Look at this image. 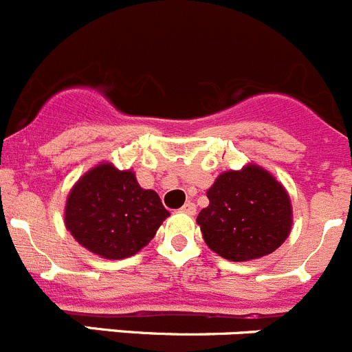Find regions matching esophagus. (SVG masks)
Masks as SVG:
<instances>
[{
	"label": "esophagus",
	"mask_w": 352,
	"mask_h": 352,
	"mask_svg": "<svg viewBox=\"0 0 352 352\" xmlns=\"http://www.w3.org/2000/svg\"><path fill=\"white\" fill-rule=\"evenodd\" d=\"M182 212H186V214L189 215H195L196 214V205L192 204V201H188V204H184V207L180 208Z\"/></svg>",
	"instance_id": "obj_1"
}]
</instances>
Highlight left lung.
I'll return each mask as SVG.
<instances>
[{"mask_svg": "<svg viewBox=\"0 0 352 352\" xmlns=\"http://www.w3.org/2000/svg\"><path fill=\"white\" fill-rule=\"evenodd\" d=\"M208 207L198 224L212 251L231 261H249L274 252L291 230L286 189L259 166L217 177L207 191Z\"/></svg>", "mask_w": 352, "mask_h": 352, "instance_id": "8db88e82", "label": "left lung"}]
</instances>
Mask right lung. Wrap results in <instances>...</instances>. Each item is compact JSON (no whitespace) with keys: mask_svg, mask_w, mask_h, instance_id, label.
I'll list each match as a JSON object with an SVG mask.
<instances>
[{"mask_svg":"<svg viewBox=\"0 0 352 352\" xmlns=\"http://www.w3.org/2000/svg\"><path fill=\"white\" fill-rule=\"evenodd\" d=\"M168 215L157 192L142 189L131 172L100 164L74 186L65 221L85 249L107 259H122L147 245Z\"/></svg>","mask_w":352,"mask_h":352,"instance_id":"1","label":"right lung"}]
</instances>
